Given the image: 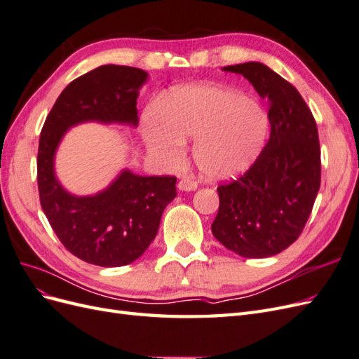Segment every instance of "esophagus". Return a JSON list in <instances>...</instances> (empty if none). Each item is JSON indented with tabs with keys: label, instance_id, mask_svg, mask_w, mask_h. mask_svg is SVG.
Masks as SVG:
<instances>
[{
	"label": "esophagus",
	"instance_id": "obj_1",
	"mask_svg": "<svg viewBox=\"0 0 359 359\" xmlns=\"http://www.w3.org/2000/svg\"><path fill=\"white\" fill-rule=\"evenodd\" d=\"M198 189L196 181H193L190 177H184L178 181V190L181 191H193Z\"/></svg>",
	"mask_w": 359,
	"mask_h": 359
}]
</instances>
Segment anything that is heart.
Wrapping results in <instances>:
<instances>
[{
    "label": "heart",
    "mask_w": 359,
    "mask_h": 359,
    "mask_svg": "<svg viewBox=\"0 0 359 359\" xmlns=\"http://www.w3.org/2000/svg\"><path fill=\"white\" fill-rule=\"evenodd\" d=\"M161 116L148 114L144 137L148 148L177 165L194 139L193 158L203 177L222 181L244 173L265 147L269 118L259 102L229 86L190 83L173 90Z\"/></svg>",
    "instance_id": "heart-1"
}]
</instances>
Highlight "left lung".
Here are the masks:
<instances>
[{"instance_id":"1","label":"left lung","mask_w":359,"mask_h":359,"mask_svg":"<svg viewBox=\"0 0 359 359\" xmlns=\"http://www.w3.org/2000/svg\"><path fill=\"white\" fill-rule=\"evenodd\" d=\"M241 74L269 104L271 135L244 175L217 189L215 240L243 257H269L297 241L320 187L316 121L293 85L262 62L223 67Z\"/></svg>"}]
</instances>
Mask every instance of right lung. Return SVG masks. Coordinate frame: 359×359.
<instances>
[{"label":"right lung","instance_id":"1","mask_svg":"<svg viewBox=\"0 0 359 359\" xmlns=\"http://www.w3.org/2000/svg\"><path fill=\"white\" fill-rule=\"evenodd\" d=\"M148 73L107 64L70 82L41 128L37 182L40 203L62 245L85 262L124 266L145 253L157 235L161 214L177 196L173 177H142L123 169L90 196H76L55 173L62 137L83 123L137 127V97Z\"/></svg>","mask_w":359,"mask_h":359}]
</instances>
